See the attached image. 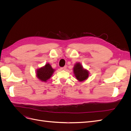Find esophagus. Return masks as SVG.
<instances>
[{
	"mask_svg": "<svg viewBox=\"0 0 131 131\" xmlns=\"http://www.w3.org/2000/svg\"><path fill=\"white\" fill-rule=\"evenodd\" d=\"M67 68V66H64L63 67H62V68H61V70H66Z\"/></svg>",
	"mask_w": 131,
	"mask_h": 131,
	"instance_id": "1",
	"label": "esophagus"
}]
</instances>
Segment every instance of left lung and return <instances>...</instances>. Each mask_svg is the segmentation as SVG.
<instances>
[{"label": "left lung", "mask_w": 131, "mask_h": 131, "mask_svg": "<svg viewBox=\"0 0 131 131\" xmlns=\"http://www.w3.org/2000/svg\"><path fill=\"white\" fill-rule=\"evenodd\" d=\"M74 69V73L75 77L79 81H82L88 78L89 72L88 70L83 69L82 66L78 63L75 65Z\"/></svg>", "instance_id": "1"}]
</instances>
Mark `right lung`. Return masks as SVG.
Segmentation results:
<instances>
[{"label":"right lung","instance_id":"right-lung-1","mask_svg":"<svg viewBox=\"0 0 131 131\" xmlns=\"http://www.w3.org/2000/svg\"><path fill=\"white\" fill-rule=\"evenodd\" d=\"M53 72L54 70L49 63H47L44 67L37 70V75L42 81H46L51 77Z\"/></svg>","mask_w":131,"mask_h":131}]
</instances>
